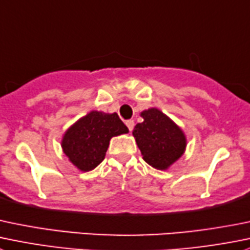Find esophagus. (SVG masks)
I'll return each instance as SVG.
<instances>
[{
	"label": "esophagus",
	"instance_id": "34e87169",
	"mask_svg": "<svg viewBox=\"0 0 250 250\" xmlns=\"http://www.w3.org/2000/svg\"><path fill=\"white\" fill-rule=\"evenodd\" d=\"M125 125H127L128 129H129V130H133V128H134V121H133V120L127 121V122H125Z\"/></svg>",
	"mask_w": 250,
	"mask_h": 250
}]
</instances>
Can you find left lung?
Returning a JSON list of instances; mask_svg holds the SVG:
<instances>
[{"mask_svg": "<svg viewBox=\"0 0 250 250\" xmlns=\"http://www.w3.org/2000/svg\"><path fill=\"white\" fill-rule=\"evenodd\" d=\"M143 122L133 130L145 162L157 169H167L183 155L186 135L181 128L157 108L143 111Z\"/></svg>", "mask_w": 250, "mask_h": 250, "instance_id": "obj_1", "label": "left lung"}]
</instances>
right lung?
I'll return each mask as SVG.
<instances>
[{
    "mask_svg": "<svg viewBox=\"0 0 250 250\" xmlns=\"http://www.w3.org/2000/svg\"><path fill=\"white\" fill-rule=\"evenodd\" d=\"M125 133L127 125L116 112L91 111L64 133L62 149L74 166L88 172L105 159L111 138Z\"/></svg>",
    "mask_w": 250,
    "mask_h": 250,
    "instance_id": "obj_1",
    "label": "right lung"
}]
</instances>
